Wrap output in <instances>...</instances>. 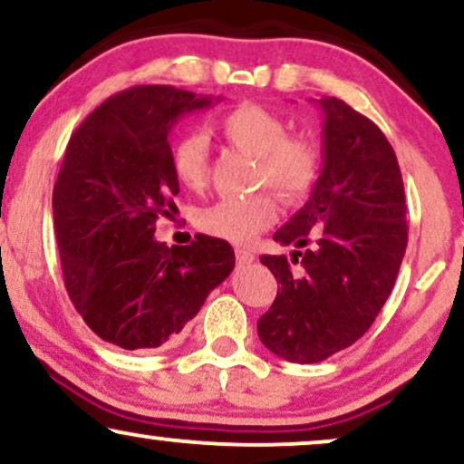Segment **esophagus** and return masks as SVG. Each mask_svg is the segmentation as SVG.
<instances>
[{"instance_id": "esophagus-1", "label": "esophagus", "mask_w": 464, "mask_h": 464, "mask_svg": "<svg viewBox=\"0 0 464 464\" xmlns=\"http://www.w3.org/2000/svg\"><path fill=\"white\" fill-rule=\"evenodd\" d=\"M236 259H237L239 266H246V264H253L255 255L246 248H236Z\"/></svg>"}]
</instances>
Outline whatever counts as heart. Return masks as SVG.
I'll list each match as a JSON object with an SVG mask.
<instances>
[{
  "label": "heart",
  "mask_w": 464,
  "mask_h": 464,
  "mask_svg": "<svg viewBox=\"0 0 464 464\" xmlns=\"http://www.w3.org/2000/svg\"><path fill=\"white\" fill-rule=\"evenodd\" d=\"M225 140L244 153L255 155V183L267 186L294 203L314 188L320 172V149L303 136H287V122L275 111L255 103H239L216 122ZM170 166L177 181L200 189L209 175V142L200 131H186L172 142ZM278 216L272 192L244 198H222L203 209L198 225L209 236L233 244H248L266 231Z\"/></svg>",
  "instance_id": "b5f03b06"
}]
</instances>
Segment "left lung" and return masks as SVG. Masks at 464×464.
Masks as SVG:
<instances>
[{"label":"left lung","instance_id":"1","mask_svg":"<svg viewBox=\"0 0 464 464\" xmlns=\"http://www.w3.org/2000/svg\"><path fill=\"white\" fill-rule=\"evenodd\" d=\"M324 166L311 198L275 233L294 244L264 255L278 283L256 322L261 343L292 362H320L367 333L398 278L409 242L395 150L378 125L337 97L320 99ZM304 250L300 251L299 248Z\"/></svg>","mask_w":464,"mask_h":464}]
</instances>
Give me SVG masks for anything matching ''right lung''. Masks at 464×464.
<instances>
[{"label": "right lung", "mask_w": 464, "mask_h": 464, "mask_svg": "<svg viewBox=\"0 0 464 464\" xmlns=\"http://www.w3.org/2000/svg\"><path fill=\"white\" fill-rule=\"evenodd\" d=\"M211 103L209 94L175 86L127 88L99 105L66 147L53 186L64 285L92 333L122 350L175 339L236 266L225 239L166 246L153 237L155 222L177 211L172 125Z\"/></svg>", "instance_id": "right-lung-1"}]
</instances>
